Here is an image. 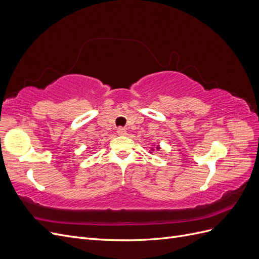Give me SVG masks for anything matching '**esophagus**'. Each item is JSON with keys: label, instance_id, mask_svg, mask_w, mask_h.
Wrapping results in <instances>:
<instances>
[{"label": "esophagus", "instance_id": "esophagus-1", "mask_svg": "<svg viewBox=\"0 0 259 259\" xmlns=\"http://www.w3.org/2000/svg\"><path fill=\"white\" fill-rule=\"evenodd\" d=\"M116 133H117V135L124 136V135H126V130H125L124 127H119L116 130Z\"/></svg>", "mask_w": 259, "mask_h": 259}]
</instances>
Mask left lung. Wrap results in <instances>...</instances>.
Returning <instances> with one entry per match:
<instances>
[{"mask_svg":"<svg viewBox=\"0 0 259 259\" xmlns=\"http://www.w3.org/2000/svg\"><path fill=\"white\" fill-rule=\"evenodd\" d=\"M153 147H155V149H156V151H159L160 149H161V147H160V145H152V148L150 149V151H149V153H152V151H154V148Z\"/></svg>","mask_w":259,"mask_h":259,"instance_id":"left-lung-1","label":"left lung"}]
</instances>
